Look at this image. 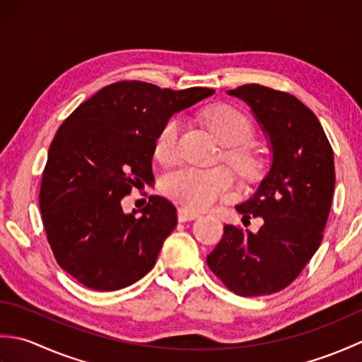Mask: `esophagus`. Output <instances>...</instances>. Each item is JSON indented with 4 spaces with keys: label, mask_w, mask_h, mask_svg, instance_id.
Segmentation results:
<instances>
[{
    "label": "esophagus",
    "mask_w": 362,
    "mask_h": 362,
    "mask_svg": "<svg viewBox=\"0 0 362 362\" xmlns=\"http://www.w3.org/2000/svg\"><path fill=\"white\" fill-rule=\"evenodd\" d=\"M177 216H179L180 222H187V221L197 219L199 216H201V211L183 205V206H179V210H177Z\"/></svg>",
    "instance_id": "34e87169"
}]
</instances>
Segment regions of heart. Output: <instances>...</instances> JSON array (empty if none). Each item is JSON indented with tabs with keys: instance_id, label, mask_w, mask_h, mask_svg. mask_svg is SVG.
<instances>
[{
	"instance_id": "1",
	"label": "heart",
	"mask_w": 362,
	"mask_h": 362,
	"mask_svg": "<svg viewBox=\"0 0 362 362\" xmlns=\"http://www.w3.org/2000/svg\"><path fill=\"white\" fill-rule=\"evenodd\" d=\"M205 119L219 140L227 146L226 157L238 173L249 177L257 171L258 161L244 146L253 136V122L249 115L232 104H218L205 112ZM182 122L168 119L156 138V156L169 163L179 153ZM163 191L174 201L194 209H205L224 197L233 187V174L226 166L196 168L180 166L163 177Z\"/></svg>"
}]
</instances>
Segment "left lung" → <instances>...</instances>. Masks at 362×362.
Masks as SVG:
<instances>
[{
	"label": "left lung",
	"mask_w": 362,
	"mask_h": 362,
	"mask_svg": "<svg viewBox=\"0 0 362 362\" xmlns=\"http://www.w3.org/2000/svg\"><path fill=\"white\" fill-rule=\"evenodd\" d=\"M227 93L252 109L272 165L249 201L235 206L244 219L263 218V226L257 233L224 226L206 264L235 294L269 296L289 286L322 243L334 193L333 149L316 115L296 96L259 83Z\"/></svg>",
	"instance_id": "1"
}]
</instances>
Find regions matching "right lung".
<instances>
[{"instance_id":"add662e5","label":"right lung","mask_w":362,"mask_h":362,"mask_svg":"<svg viewBox=\"0 0 362 362\" xmlns=\"http://www.w3.org/2000/svg\"><path fill=\"white\" fill-rule=\"evenodd\" d=\"M213 93L121 81L82 103L59 127L38 202L54 257L83 286L118 291L156 264L177 226L175 206L151 196L144 209L127 214L121 199L153 182L156 138L165 122Z\"/></svg>"}]
</instances>
